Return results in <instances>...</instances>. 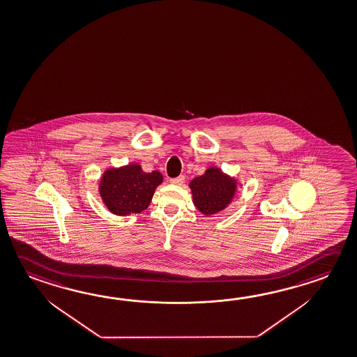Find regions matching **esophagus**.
Returning a JSON list of instances; mask_svg holds the SVG:
<instances>
[{"instance_id":"esophagus-1","label":"esophagus","mask_w":357,"mask_h":357,"mask_svg":"<svg viewBox=\"0 0 357 357\" xmlns=\"http://www.w3.org/2000/svg\"><path fill=\"white\" fill-rule=\"evenodd\" d=\"M185 181V178L184 176H178V178H173V179H170V183L172 184H174V185H181Z\"/></svg>"}]
</instances>
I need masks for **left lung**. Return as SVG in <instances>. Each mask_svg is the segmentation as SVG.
<instances>
[{"mask_svg": "<svg viewBox=\"0 0 357 357\" xmlns=\"http://www.w3.org/2000/svg\"><path fill=\"white\" fill-rule=\"evenodd\" d=\"M195 208L204 215L225 211L237 192V179L217 167H209L203 176L189 183Z\"/></svg>", "mask_w": 357, "mask_h": 357, "instance_id": "left-lung-1", "label": "left lung"}]
</instances>
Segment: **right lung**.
Listing matches in <instances>:
<instances>
[{
	"label": "right lung",
	"mask_w": 357,
	"mask_h": 357,
	"mask_svg": "<svg viewBox=\"0 0 357 357\" xmlns=\"http://www.w3.org/2000/svg\"><path fill=\"white\" fill-rule=\"evenodd\" d=\"M163 176L154 170L145 173L137 163L107 168L99 181L102 203L115 215H129L145 211Z\"/></svg>",
	"instance_id": "1"
}]
</instances>
